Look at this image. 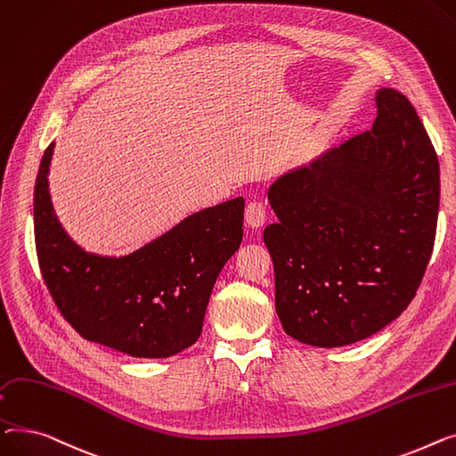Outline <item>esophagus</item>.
I'll return each mask as SVG.
<instances>
[{"label":"esophagus","mask_w":456,"mask_h":456,"mask_svg":"<svg viewBox=\"0 0 456 456\" xmlns=\"http://www.w3.org/2000/svg\"><path fill=\"white\" fill-rule=\"evenodd\" d=\"M266 221V206L259 200H252L248 202L247 209H245V223L250 228H261Z\"/></svg>","instance_id":"1"}]
</instances>
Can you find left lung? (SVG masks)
<instances>
[{
	"label": "left lung",
	"mask_w": 456,
	"mask_h": 456,
	"mask_svg": "<svg viewBox=\"0 0 456 456\" xmlns=\"http://www.w3.org/2000/svg\"><path fill=\"white\" fill-rule=\"evenodd\" d=\"M371 130L278 178L263 239L287 335L337 347L381 331L414 300L438 223L440 166L411 101L378 92Z\"/></svg>",
	"instance_id": "obj_1"
}]
</instances>
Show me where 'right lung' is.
Masks as SVG:
<instances>
[{"label":"right lung","mask_w":456,"mask_h":456,"mask_svg":"<svg viewBox=\"0 0 456 456\" xmlns=\"http://www.w3.org/2000/svg\"><path fill=\"white\" fill-rule=\"evenodd\" d=\"M53 147L42 156L35 185V239L42 278L61 314L83 338L130 357H171L195 344L211 289L243 239L245 200L193 213L130 256L88 254L53 213Z\"/></svg>","instance_id":"right-lung-1"}]
</instances>
